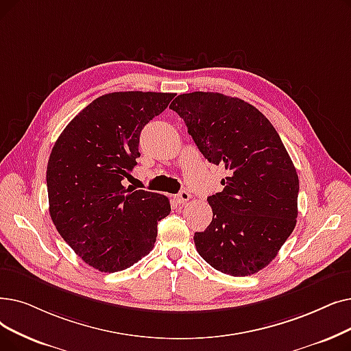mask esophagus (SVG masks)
Masks as SVG:
<instances>
[{
	"label": "esophagus",
	"mask_w": 351,
	"mask_h": 351,
	"mask_svg": "<svg viewBox=\"0 0 351 351\" xmlns=\"http://www.w3.org/2000/svg\"><path fill=\"white\" fill-rule=\"evenodd\" d=\"M175 199H176L178 204L184 205V204H186V202L191 199V193L186 192V191H182V192H179L178 195H175Z\"/></svg>",
	"instance_id": "esophagus-1"
}]
</instances>
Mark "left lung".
<instances>
[{"mask_svg": "<svg viewBox=\"0 0 351 351\" xmlns=\"http://www.w3.org/2000/svg\"><path fill=\"white\" fill-rule=\"evenodd\" d=\"M171 109L201 154L230 171L223 191L208 197L213 217L204 232H195L197 252L234 277L265 268L298 215V175L280 134L252 104L221 93L179 95Z\"/></svg>", "mask_w": 351, "mask_h": 351, "instance_id": "obj_1", "label": "left lung"}]
</instances>
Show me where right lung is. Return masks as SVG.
Listing matches in <instances>:
<instances>
[{
  "instance_id": "1",
  "label": "right lung",
  "mask_w": 351,
  "mask_h": 351,
  "mask_svg": "<svg viewBox=\"0 0 351 351\" xmlns=\"http://www.w3.org/2000/svg\"><path fill=\"white\" fill-rule=\"evenodd\" d=\"M175 93L116 91L91 101L58 136L47 165L50 217L82 260L101 272L126 269L156 242L171 213L165 195L121 185L139 154L142 129Z\"/></svg>"
}]
</instances>
